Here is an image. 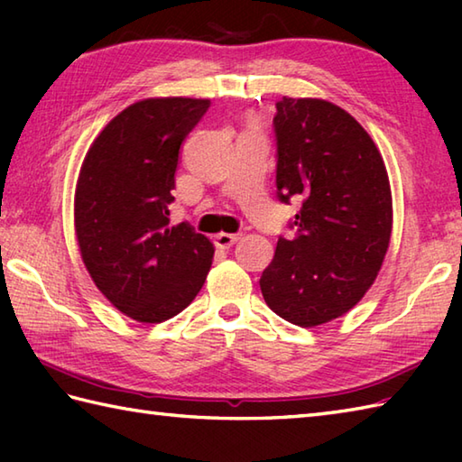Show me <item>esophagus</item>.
I'll return each mask as SVG.
<instances>
[{
  "mask_svg": "<svg viewBox=\"0 0 462 462\" xmlns=\"http://www.w3.org/2000/svg\"><path fill=\"white\" fill-rule=\"evenodd\" d=\"M238 240H240V234H228V232H220V234H216V236H214L216 246L224 248V250L232 248Z\"/></svg>",
  "mask_w": 462,
  "mask_h": 462,
  "instance_id": "1",
  "label": "esophagus"
}]
</instances>
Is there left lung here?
<instances>
[{
    "mask_svg": "<svg viewBox=\"0 0 462 462\" xmlns=\"http://www.w3.org/2000/svg\"><path fill=\"white\" fill-rule=\"evenodd\" d=\"M278 196L301 199L291 240H278L260 278L280 318L316 328L356 308L373 286L393 230V199L369 133L326 99L276 105Z\"/></svg>",
    "mask_w": 462,
    "mask_h": 462,
    "instance_id": "8db88e82",
    "label": "left lung"
}]
</instances>
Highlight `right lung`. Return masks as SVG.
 Instances as JSON below:
<instances>
[{"instance_id": "obj_1", "label": "right lung", "mask_w": 462, "mask_h": 462, "mask_svg": "<svg viewBox=\"0 0 462 462\" xmlns=\"http://www.w3.org/2000/svg\"><path fill=\"white\" fill-rule=\"evenodd\" d=\"M210 99L152 97L126 106L87 151L75 186V236L95 286L126 318L161 323L190 306L214 246L171 226L179 151Z\"/></svg>"}]
</instances>
